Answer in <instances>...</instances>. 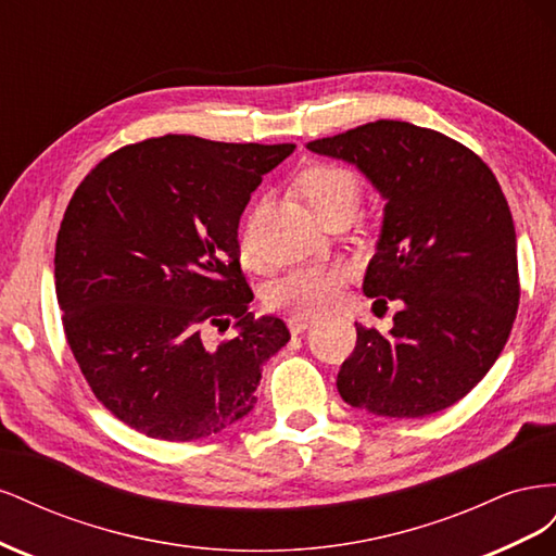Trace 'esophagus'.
Listing matches in <instances>:
<instances>
[{
  "instance_id": "34e87169",
  "label": "esophagus",
  "mask_w": 556,
  "mask_h": 556,
  "mask_svg": "<svg viewBox=\"0 0 556 556\" xmlns=\"http://www.w3.org/2000/svg\"><path fill=\"white\" fill-rule=\"evenodd\" d=\"M315 319L317 317L308 315V313H294L288 317V327L292 333H301V331H306L315 323Z\"/></svg>"
}]
</instances>
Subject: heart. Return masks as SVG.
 Listing matches in <instances>:
<instances>
[{"mask_svg": "<svg viewBox=\"0 0 556 556\" xmlns=\"http://www.w3.org/2000/svg\"><path fill=\"white\" fill-rule=\"evenodd\" d=\"M296 190L304 197L306 204L323 217L357 206L362 185L359 178L345 166L315 162L301 169L296 176ZM241 255L248 264H257V248L252 241V231L248 229L241 239ZM345 274L341 266H299L294 271L278 278L266 292V304L276 311L294 313H319L331 306L343 288Z\"/></svg>", "mask_w": 556, "mask_h": 556, "instance_id": "obj_1", "label": "heart"}]
</instances>
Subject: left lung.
Returning <instances> with one entry per match:
<instances>
[{"label":"left lung","instance_id":"1","mask_svg":"<svg viewBox=\"0 0 556 556\" xmlns=\"http://www.w3.org/2000/svg\"><path fill=\"white\" fill-rule=\"evenodd\" d=\"M308 148L359 166L387 199L364 294L401 306L390 333L357 325L336 387L380 417L450 408L490 371L519 306L515 227L496 176L464 143L401 121Z\"/></svg>","mask_w":556,"mask_h":556}]
</instances>
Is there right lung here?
<instances>
[{
	"mask_svg": "<svg viewBox=\"0 0 556 556\" xmlns=\"http://www.w3.org/2000/svg\"><path fill=\"white\" fill-rule=\"evenodd\" d=\"M292 150L166 134L117 148L80 180L55 241L62 329L94 396L127 427L185 443L255 406L262 366L290 329L250 313L237 229Z\"/></svg>",
	"mask_w": 556,
	"mask_h": 556,
	"instance_id": "1",
	"label": "right lung"
}]
</instances>
